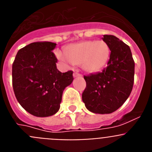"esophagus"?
<instances>
[{
    "mask_svg": "<svg viewBox=\"0 0 152 152\" xmlns=\"http://www.w3.org/2000/svg\"><path fill=\"white\" fill-rule=\"evenodd\" d=\"M73 76L75 77H82V75H81V74L79 73L78 72H74Z\"/></svg>",
    "mask_w": 152,
    "mask_h": 152,
    "instance_id": "1",
    "label": "esophagus"
}]
</instances>
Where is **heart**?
I'll return each instance as SVG.
<instances>
[{"label":"heart","mask_w":152,"mask_h":152,"mask_svg":"<svg viewBox=\"0 0 152 152\" xmlns=\"http://www.w3.org/2000/svg\"><path fill=\"white\" fill-rule=\"evenodd\" d=\"M64 54L56 52V56L61 61L73 64H81L86 72H99L107 64L110 51L108 45L103 41L80 42L65 47Z\"/></svg>","instance_id":"heart-1"}]
</instances>
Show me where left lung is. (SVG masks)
<instances>
[{
    "label": "left lung",
    "instance_id": "8db88e82",
    "mask_svg": "<svg viewBox=\"0 0 152 152\" xmlns=\"http://www.w3.org/2000/svg\"><path fill=\"white\" fill-rule=\"evenodd\" d=\"M110 55L107 67L101 72L84 76L86 88L82 100L94 113L116 111L129 96L133 88L135 61L128 45L113 35H104Z\"/></svg>",
    "mask_w": 152,
    "mask_h": 152
}]
</instances>
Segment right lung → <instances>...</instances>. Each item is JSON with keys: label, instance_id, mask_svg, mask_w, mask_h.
<instances>
[{"label": "right lung", "instance_id": "obj_1", "mask_svg": "<svg viewBox=\"0 0 152 152\" xmlns=\"http://www.w3.org/2000/svg\"><path fill=\"white\" fill-rule=\"evenodd\" d=\"M56 43L36 42L20 49L12 65L17 101L30 114L46 117L58 111L63 91L73 81V72L61 73L52 50Z\"/></svg>", "mask_w": 152, "mask_h": 152}]
</instances>
